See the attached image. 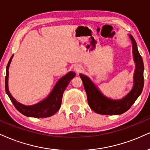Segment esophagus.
Masks as SVG:
<instances>
[{
  "label": "esophagus",
  "instance_id": "1",
  "mask_svg": "<svg viewBox=\"0 0 150 150\" xmlns=\"http://www.w3.org/2000/svg\"><path fill=\"white\" fill-rule=\"evenodd\" d=\"M74 70H75L77 73H80V72L82 71V68H81V66H75V67H74Z\"/></svg>",
  "mask_w": 150,
  "mask_h": 150
}]
</instances>
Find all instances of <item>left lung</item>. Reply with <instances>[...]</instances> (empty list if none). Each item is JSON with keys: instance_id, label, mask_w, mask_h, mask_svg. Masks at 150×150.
<instances>
[{"instance_id": "left-lung-1", "label": "left lung", "mask_w": 150, "mask_h": 150, "mask_svg": "<svg viewBox=\"0 0 150 150\" xmlns=\"http://www.w3.org/2000/svg\"><path fill=\"white\" fill-rule=\"evenodd\" d=\"M129 36L132 40L133 58L136 66L133 89L124 98L115 100L106 98L100 92L98 88L93 84L89 77L82 74L80 75L86 91L89 107L95 112L100 115H115L125 112L132 106L142 93L144 86L143 61L138 50L136 40L132 35H129Z\"/></svg>"}]
</instances>
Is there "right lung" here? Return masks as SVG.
Wrapping results in <instances>:
<instances>
[{
  "label": "right lung",
  "instance_id": "add662e5",
  "mask_svg": "<svg viewBox=\"0 0 150 150\" xmlns=\"http://www.w3.org/2000/svg\"><path fill=\"white\" fill-rule=\"evenodd\" d=\"M12 56L9 61L8 66L6 67V76L5 80V87L7 94L8 95L9 98L14 106L16 108L19 112L25 115L26 117H35V118H43V117H51L54 114H55L59 110L61 107V101H62V97L65 89H66L67 86L69 84L70 80L75 76V73L74 72H69L67 75L58 81L54 88L52 91L49 95V96L42 101L38 103L33 105L26 106L18 103L10 94L8 89V76H9V66L12 59Z\"/></svg>",
  "mask_w": 150,
  "mask_h": 150
}]
</instances>
